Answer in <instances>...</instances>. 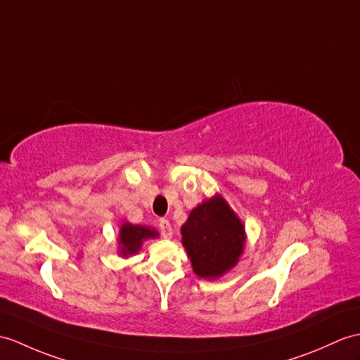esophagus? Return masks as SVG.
<instances>
[{"label":"esophagus","mask_w":360,"mask_h":360,"mask_svg":"<svg viewBox=\"0 0 360 360\" xmlns=\"http://www.w3.org/2000/svg\"><path fill=\"white\" fill-rule=\"evenodd\" d=\"M160 230H161V233H162V236L167 238V239H170V238L173 236L172 224H170L169 221H167V219H161V221H160Z\"/></svg>","instance_id":"obj_1"}]
</instances>
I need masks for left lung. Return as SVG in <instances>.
Returning <instances> with one entry per match:
<instances>
[{"instance_id": "obj_1", "label": "left lung", "mask_w": 360, "mask_h": 360, "mask_svg": "<svg viewBox=\"0 0 360 360\" xmlns=\"http://www.w3.org/2000/svg\"><path fill=\"white\" fill-rule=\"evenodd\" d=\"M182 245L198 278L214 281L238 265L245 247V225L222 195L202 200L181 227Z\"/></svg>"}]
</instances>
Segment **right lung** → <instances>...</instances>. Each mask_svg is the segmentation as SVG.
I'll return each mask as SVG.
<instances>
[{
	"label": "right lung",
	"instance_id": "right-lung-1",
	"mask_svg": "<svg viewBox=\"0 0 360 360\" xmlns=\"http://www.w3.org/2000/svg\"><path fill=\"white\" fill-rule=\"evenodd\" d=\"M160 236V231L147 225H135L124 221L118 233V255L121 257H130L139 253L142 244L148 239H155Z\"/></svg>",
	"mask_w": 360,
	"mask_h": 360
}]
</instances>
